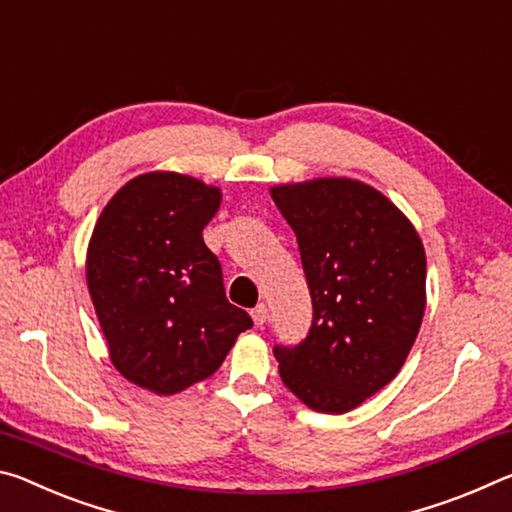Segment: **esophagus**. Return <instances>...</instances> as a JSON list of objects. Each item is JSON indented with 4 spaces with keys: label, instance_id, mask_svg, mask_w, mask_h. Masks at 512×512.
<instances>
[{
    "label": "esophagus",
    "instance_id": "esophagus-1",
    "mask_svg": "<svg viewBox=\"0 0 512 512\" xmlns=\"http://www.w3.org/2000/svg\"><path fill=\"white\" fill-rule=\"evenodd\" d=\"M251 317H254L256 326H263L267 322V306L258 304L256 308H251Z\"/></svg>",
    "mask_w": 512,
    "mask_h": 512
}]
</instances>
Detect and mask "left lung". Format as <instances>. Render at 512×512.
<instances>
[{
    "instance_id": "obj_1",
    "label": "left lung",
    "mask_w": 512,
    "mask_h": 512,
    "mask_svg": "<svg viewBox=\"0 0 512 512\" xmlns=\"http://www.w3.org/2000/svg\"><path fill=\"white\" fill-rule=\"evenodd\" d=\"M295 231L313 324L274 347L281 381L320 413H349L395 379L420 333L426 256L408 217L367 183L313 179L270 190Z\"/></svg>"
}]
</instances>
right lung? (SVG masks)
<instances>
[{
	"mask_svg": "<svg viewBox=\"0 0 512 512\" xmlns=\"http://www.w3.org/2000/svg\"><path fill=\"white\" fill-rule=\"evenodd\" d=\"M220 201V188L186 174H140L92 231L86 279L111 363L156 395L208 379L254 326L226 299L220 261L201 236Z\"/></svg>",
	"mask_w": 512,
	"mask_h": 512,
	"instance_id": "add662e5",
	"label": "right lung"
}]
</instances>
